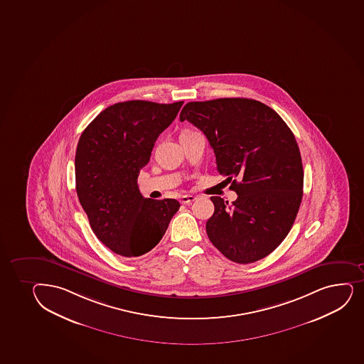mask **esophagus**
<instances>
[{
    "label": "esophagus",
    "mask_w": 364,
    "mask_h": 364,
    "mask_svg": "<svg viewBox=\"0 0 364 364\" xmlns=\"http://www.w3.org/2000/svg\"><path fill=\"white\" fill-rule=\"evenodd\" d=\"M196 200L195 196L192 195H183L180 197V203L181 204H190Z\"/></svg>",
    "instance_id": "obj_1"
}]
</instances>
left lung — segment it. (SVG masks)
Wrapping results in <instances>:
<instances>
[{
	"label": "left lung",
	"instance_id": "obj_1",
	"mask_svg": "<svg viewBox=\"0 0 364 364\" xmlns=\"http://www.w3.org/2000/svg\"><path fill=\"white\" fill-rule=\"evenodd\" d=\"M205 134L218 172L238 198L213 196L207 235L233 262H256L289 235L303 197V164L294 133L275 110L249 98L188 102L180 113Z\"/></svg>",
	"mask_w": 364,
	"mask_h": 364
}]
</instances>
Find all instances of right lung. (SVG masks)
Segmentation results:
<instances>
[{
    "label": "right lung",
    "mask_w": 364,
    "mask_h": 364,
    "mask_svg": "<svg viewBox=\"0 0 364 364\" xmlns=\"http://www.w3.org/2000/svg\"><path fill=\"white\" fill-rule=\"evenodd\" d=\"M184 102L115 103L82 131L75 151V191L95 235L124 257L156 247L180 203L144 198L138 188L160 133Z\"/></svg>",
    "instance_id": "add662e5"
}]
</instances>
